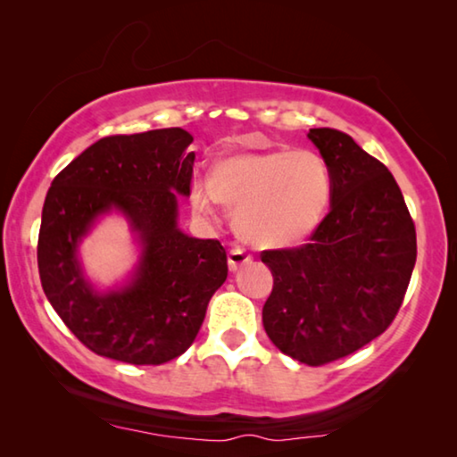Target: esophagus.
Wrapping results in <instances>:
<instances>
[{"instance_id":"obj_1","label":"esophagus","mask_w":457,"mask_h":457,"mask_svg":"<svg viewBox=\"0 0 457 457\" xmlns=\"http://www.w3.org/2000/svg\"><path fill=\"white\" fill-rule=\"evenodd\" d=\"M252 253H247L245 249H241V247H233L228 252V268L233 272H237L239 270L241 266H245V264H252Z\"/></svg>"}]
</instances>
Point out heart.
<instances>
[{"instance_id":"heart-1","label":"heart","mask_w":457,"mask_h":457,"mask_svg":"<svg viewBox=\"0 0 457 457\" xmlns=\"http://www.w3.org/2000/svg\"><path fill=\"white\" fill-rule=\"evenodd\" d=\"M328 199V168L305 149L230 155L214 166L212 183L191 185L193 210L214 216L218 202L228 205L243 239L258 247L303 241L320 224Z\"/></svg>"}]
</instances>
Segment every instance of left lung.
Masks as SVG:
<instances>
[{"instance_id":"obj_1","label":"left lung","mask_w":457,"mask_h":457,"mask_svg":"<svg viewBox=\"0 0 457 457\" xmlns=\"http://www.w3.org/2000/svg\"><path fill=\"white\" fill-rule=\"evenodd\" d=\"M330 177V212L291 249H266L274 285L262 310L280 352L322 366L395 320L416 264V228L383 162L337 129H310Z\"/></svg>"}]
</instances>
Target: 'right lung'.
<instances>
[{
    "label": "right lung",
    "instance_id": "1",
    "mask_svg": "<svg viewBox=\"0 0 457 457\" xmlns=\"http://www.w3.org/2000/svg\"><path fill=\"white\" fill-rule=\"evenodd\" d=\"M193 137L183 129L104 137L74 158L43 204L37 264L43 291L74 337L104 358L158 366L191 347L227 280V252L177 227L191 193ZM110 209L128 216L144 253L134 280L97 294L76 258L78 243Z\"/></svg>",
    "mask_w": 457,
    "mask_h": 457
}]
</instances>
